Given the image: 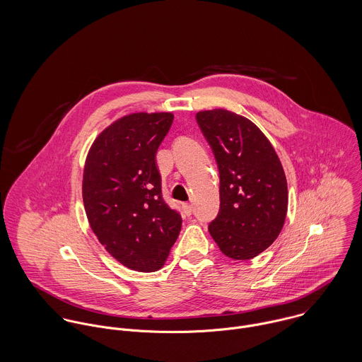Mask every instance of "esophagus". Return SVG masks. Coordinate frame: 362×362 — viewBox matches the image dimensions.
Listing matches in <instances>:
<instances>
[{
    "mask_svg": "<svg viewBox=\"0 0 362 362\" xmlns=\"http://www.w3.org/2000/svg\"><path fill=\"white\" fill-rule=\"evenodd\" d=\"M182 209H184L185 216H191L192 214V205L191 204H184Z\"/></svg>",
    "mask_w": 362,
    "mask_h": 362,
    "instance_id": "esophagus-1",
    "label": "esophagus"
}]
</instances>
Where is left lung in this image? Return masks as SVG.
<instances>
[{
	"label": "left lung",
	"mask_w": 362,
	"mask_h": 362,
	"mask_svg": "<svg viewBox=\"0 0 362 362\" xmlns=\"http://www.w3.org/2000/svg\"><path fill=\"white\" fill-rule=\"evenodd\" d=\"M197 122L220 174V210L209 233L226 257L255 258L279 237L287 214V180L279 156L243 115L216 108L199 111Z\"/></svg>",
	"instance_id": "8db88e82"
}]
</instances>
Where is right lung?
Masks as SVG:
<instances>
[{
  "label": "right lung",
  "instance_id": "right-lung-1",
  "mask_svg": "<svg viewBox=\"0 0 362 362\" xmlns=\"http://www.w3.org/2000/svg\"><path fill=\"white\" fill-rule=\"evenodd\" d=\"M171 112H134L93 142L83 168L82 197L89 224L105 251L128 269L163 267L181 231L180 213L161 195L156 153Z\"/></svg>",
  "mask_w": 362,
  "mask_h": 362
}]
</instances>
